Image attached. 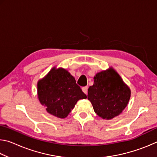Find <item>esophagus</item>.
I'll list each match as a JSON object with an SVG mask.
<instances>
[{"instance_id":"esophagus-1","label":"esophagus","mask_w":157,"mask_h":157,"mask_svg":"<svg viewBox=\"0 0 157 157\" xmlns=\"http://www.w3.org/2000/svg\"><path fill=\"white\" fill-rule=\"evenodd\" d=\"M82 91H83L85 94H87V91H88V86H84L82 87Z\"/></svg>"}]
</instances>
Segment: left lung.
<instances>
[{
  "mask_svg": "<svg viewBox=\"0 0 157 157\" xmlns=\"http://www.w3.org/2000/svg\"><path fill=\"white\" fill-rule=\"evenodd\" d=\"M88 89V100L94 111L103 119L113 118L127 107L131 91L113 68L98 73Z\"/></svg>",
  "mask_w": 157,
  "mask_h": 157,
  "instance_id": "left-lung-1",
  "label": "left lung"
}]
</instances>
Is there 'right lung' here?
Wrapping results in <instances>:
<instances>
[{
    "mask_svg": "<svg viewBox=\"0 0 157 157\" xmlns=\"http://www.w3.org/2000/svg\"><path fill=\"white\" fill-rule=\"evenodd\" d=\"M37 94L48 112L60 118H66L79 100L86 98L74 77L62 68H52L39 80Z\"/></svg>",
    "mask_w": 157,
    "mask_h": 157,
    "instance_id": "obj_1",
    "label": "right lung"
}]
</instances>
